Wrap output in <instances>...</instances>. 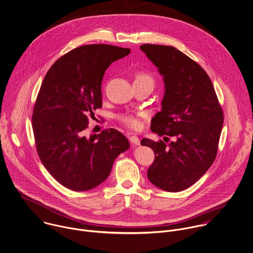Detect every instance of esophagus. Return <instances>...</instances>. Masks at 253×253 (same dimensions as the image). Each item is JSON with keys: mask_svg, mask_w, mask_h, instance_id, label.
<instances>
[{"mask_svg": "<svg viewBox=\"0 0 253 253\" xmlns=\"http://www.w3.org/2000/svg\"><path fill=\"white\" fill-rule=\"evenodd\" d=\"M129 139H130V141H131L133 144H136V145H139V144H140V139H139L137 136H131Z\"/></svg>", "mask_w": 253, "mask_h": 253, "instance_id": "34e87169", "label": "esophagus"}]
</instances>
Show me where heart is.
<instances>
[{
  "instance_id": "heart-1",
  "label": "heart",
  "mask_w": 253,
  "mask_h": 253,
  "mask_svg": "<svg viewBox=\"0 0 253 253\" xmlns=\"http://www.w3.org/2000/svg\"><path fill=\"white\" fill-rule=\"evenodd\" d=\"M135 82H138V83H141V82H147V83H153V79H152V76L145 72V71H140L138 73H136L135 75ZM140 114H134V113H121V114H118L116 116V118L122 123L124 124L125 126L129 127V128H132V129H137L140 127Z\"/></svg>"
}]
</instances>
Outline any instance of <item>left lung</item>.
<instances>
[{
    "mask_svg": "<svg viewBox=\"0 0 253 253\" xmlns=\"http://www.w3.org/2000/svg\"><path fill=\"white\" fill-rule=\"evenodd\" d=\"M140 47L158 68L166 89L162 110L152 118L150 129L174 139L168 143L141 140L140 144L155 154L147 177L165 191H182L215 160L223 111L210 77L194 60L172 46L146 43Z\"/></svg>",
    "mask_w": 253,
    "mask_h": 253,
    "instance_id": "left-lung-1",
    "label": "left lung"
}]
</instances>
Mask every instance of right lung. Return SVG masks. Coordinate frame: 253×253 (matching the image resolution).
Here are the masks:
<instances>
[{"instance_id": "obj_1", "label": "right lung", "mask_w": 253, "mask_h": 253, "mask_svg": "<svg viewBox=\"0 0 253 253\" xmlns=\"http://www.w3.org/2000/svg\"><path fill=\"white\" fill-rule=\"evenodd\" d=\"M131 52L111 44L79 46L46 73L32 115L38 155L57 181L74 191L90 190L111 173L130 144L110 128L86 139L89 115L102 108L101 85L109 66Z\"/></svg>"}]
</instances>
